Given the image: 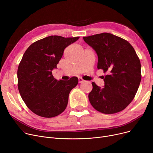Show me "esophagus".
Returning a JSON list of instances; mask_svg holds the SVG:
<instances>
[{"mask_svg":"<svg viewBox=\"0 0 153 153\" xmlns=\"http://www.w3.org/2000/svg\"><path fill=\"white\" fill-rule=\"evenodd\" d=\"M85 82V81H84V80L82 77H79V83H82V82Z\"/></svg>","mask_w":153,"mask_h":153,"instance_id":"obj_1","label":"esophagus"}]
</instances>
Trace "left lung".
<instances>
[{
  "label": "left lung",
  "instance_id": "1",
  "mask_svg": "<svg viewBox=\"0 0 153 153\" xmlns=\"http://www.w3.org/2000/svg\"><path fill=\"white\" fill-rule=\"evenodd\" d=\"M98 56V69L107 73L101 88L93 82L89 94L92 107L102 114L124 110L134 98L141 79V63L126 40L108 33L83 37Z\"/></svg>",
  "mask_w": 153,
  "mask_h": 153
}]
</instances>
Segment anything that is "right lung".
<instances>
[{
  "mask_svg": "<svg viewBox=\"0 0 153 153\" xmlns=\"http://www.w3.org/2000/svg\"><path fill=\"white\" fill-rule=\"evenodd\" d=\"M79 36H50L32 43L23 55L17 71L18 89L27 107L38 116L51 118L66 109L69 94L78 84V78L57 81L52 71L64 50Z\"/></svg>",
  "mask_w": 153,
  "mask_h": 153,
  "instance_id": "1",
  "label": "right lung"
}]
</instances>
